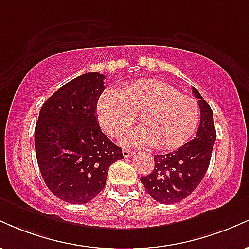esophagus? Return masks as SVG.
Wrapping results in <instances>:
<instances>
[{"label": "esophagus", "mask_w": 249, "mask_h": 249, "mask_svg": "<svg viewBox=\"0 0 249 249\" xmlns=\"http://www.w3.org/2000/svg\"><path fill=\"white\" fill-rule=\"evenodd\" d=\"M133 154V152L131 150H127V148H123V156L125 157V158H128V157H131Z\"/></svg>", "instance_id": "obj_1"}]
</instances>
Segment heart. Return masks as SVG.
<instances>
[{"label":"heart","mask_w":249,"mask_h":249,"mask_svg":"<svg viewBox=\"0 0 249 249\" xmlns=\"http://www.w3.org/2000/svg\"><path fill=\"white\" fill-rule=\"evenodd\" d=\"M103 130L119 137L138 116L141 126L122 137L126 146H154L158 151L176 150L198 128L200 107L192 97L180 95L176 88L157 81L128 83L121 90L107 89L97 103Z\"/></svg>","instance_id":"b5f03b06"}]
</instances>
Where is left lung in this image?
Masks as SVG:
<instances>
[{"label": "left lung", "instance_id": "obj_1", "mask_svg": "<svg viewBox=\"0 0 249 249\" xmlns=\"http://www.w3.org/2000/svg\"><path fill=\"white\" fill-rule=\"evenodd\" d=\"M192 92L200 107L196 137L173 152L154 156L152 173L141 178L146 192L160 204H176L187 198L201 182L211 161L216 138L213 111L196 88Z\"/></svg>", "mask_w": 249, "mask_h": 249}]
</instances>
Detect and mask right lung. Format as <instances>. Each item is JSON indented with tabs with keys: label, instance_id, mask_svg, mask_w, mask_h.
Listing matches in <instances>:
<instances>
[{
	"label": "right lung",
	"instance_id": "1",
	"mask_svg": "<svg viewBox=\"0 0 249 249\" xmlns=\"http://www.w3.org/2000/svg\"><path fill=\"white\" fill-rule=\"evenodd\" d=\"M104 79L88 72L68 82L45 101L36 123L39 171L53 196L69 204H87L98 196L108 167L124 158L96 117Z\"/></svg>",
	"mask_w": 249,
	"mask_h": 249
}]
</instances>
